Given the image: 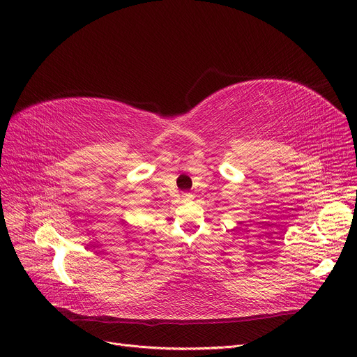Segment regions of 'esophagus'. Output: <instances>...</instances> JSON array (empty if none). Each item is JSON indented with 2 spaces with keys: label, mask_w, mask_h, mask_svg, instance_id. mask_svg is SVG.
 Instances as JSON below:
<instances>
[{
  "label": "esophagus",
  "mask_w": 357,
  "mask_h": 357,
  "mask_svg": "<svg viewBox=\"0 0 357 357\" xmlns=\"http://www.w3.org/2000/svg\"><path fill=\"white\" fill-rule=\"evenodd\" d=\"M192 199H194V195H192V194H189V192H185V194H182V201H183V202L192 201Z\"/></svg>",
  "instance_id": "34e87169"
}]
</instances>
